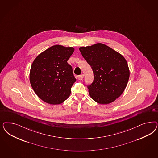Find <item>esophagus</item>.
Segmentation results:
<instances>
[{"instance_id":"esophagus-1","label":"esophagus","mask_w":158,"mask_h":158,"mask_svg":"<svg viewBox=\"0 0 158 158\" xmlns=\"http://www.w3.org/2000/svg\"><path fill=\"white\" fill-rule=\"evenodd\" d=\"M83 78H84V75H83V74H81V75H80V76H78V79L79 80H82L83 79Z\"/></svg>"}]
</instances>
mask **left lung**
I'll return each mask as SVG.
<instances>
[{
    "instance_id": "8db88e82",
    "label": "left lung",
    "mask_w": 158,
    "mask_h": 158,
    "mask_svg": "<svg viewBox=\"0 0 158 158\" xmlns=\"http://www.w3.org/2000/svg\"><path fill=\"white\" fill-rule=\"evenodd\" d=\"M79 49L94 73V81L88 86L90 97L102 105L114 102L127 85L130 70L126 60L102 43L81 46Z\"/></svg>"
}]
</instances>
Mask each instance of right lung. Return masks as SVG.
<instances>
[{
	"label": "right lung",
	"mask_w": 158,
	"mask_h": 158,
	"mask_svg": "<svg viewBox=\"0 0 158 158\" xmlns=\"http://www.w3.org/2000/svg\"><path fill=\"white\" fill-rule=\"evenodd\" d=\"M73 47L51 46L36 56L31 67L30 81L37 96L51 105L64 102L71 94L76 79L67 60Z\"/></svg>",
	"instance_id": "1"
}]
</instances>
